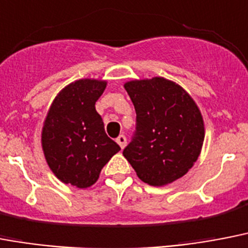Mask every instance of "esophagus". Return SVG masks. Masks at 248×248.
<instances>
[{"instance_id": "obj_1", "label": "esophagus", "mask_w": 248, "mask_h": 248, "mask_svg": "<svg viewBox=\"0 0 248 248\" xmlns=\"http://www.w3.org/2000/svg\"><path fill=\"white\" fill-rule=\"evenodd\" d=\"M116 142H118V144L119 146H120V147L122 148H124L125 147V144H126V138H125V136H119L118 138H116Z\"/></svg>"}]
</instances>
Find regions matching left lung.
<instances>
[{
  "label": "left lung",
  "instance_id": "1",
  "mask_svg": "<svg viewBox=\"0 0 248 248\" xmlns=\"http://www.w3.org/2000/svg\"><path fill=\"white\" fill-rule=\"evenodd\" d=\"M136 108V132L123 155L150 186H165L187 174L199 158L202 115L177 83L155 77L124 84Z\"/></svg>",
  "mask_w": 248,
  "mask_h": 248
}]
</instances>
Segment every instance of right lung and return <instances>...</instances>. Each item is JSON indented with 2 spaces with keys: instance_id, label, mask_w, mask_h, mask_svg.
Returning a JSON list of instances; mask_svg holds the SVG:
<instances>
[{
  "instance_id": "right-lung-1",
  "label": "right lung",
  "mask_w": 248,
  "mask_h": 248,
  "mask_svg": "<svg viewBox=\"0 0 248 248\" xmlns=\"http://www.w3.org/2000/svg\"><path fill=\"white\" fill-rule=\"evenodd\" d=\"M105 88V80L79 79L57 94L46 116L43 152L49 169L62 183L91 187L108 160L120 151L105 132L94 108Z\"/></svg>"
}]
</instances>
